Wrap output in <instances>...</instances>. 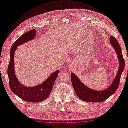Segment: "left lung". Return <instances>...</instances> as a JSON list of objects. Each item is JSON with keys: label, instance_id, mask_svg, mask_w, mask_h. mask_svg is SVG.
<instances>
[{"label": "left lung", "instance_id": "obj_1", "mask_svg": "<svg viewBox=\"0 0 128 128\" xmlns=\"http://www.w3.org/2000/svg\"><path fill=\"white\" fill-rule=\"evenodd\" d=\"M110 43L116 51L119 62L118 69L113 82L106 89L102 90H96L87 87L79 80V78L73 72L71 74V80L74 89L77 96L80 100L88 102H101L106 100L116 92L119 85L121 74L124 69V60L119 43L116 38L110 36Z\"/></svg>", "mask_w": 128, "mask_h": 128}]
</instances>
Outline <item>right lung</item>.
Here are the masks:
<instances>
[{
	"instance_id": "add662e5",
	"label": "right lung",
	"mask_w": 128,
	"mask_h": 128,
	"mask_svg": "<svg viewBox=\"0 0 128 128\" xmlns=\"http://www.w3.org/2000/svg\"><path fill=\"white\" fill-rule=\"evenodd\" d=\"M36 36V29L29 30L22 35L12 44L10 50V60L7 74L10 86L12 91L26 102H39L46 100L49 96L59 70L51 74L42 84L33 87L26 86L19 82L17 78L14 67V54L18 46L33 39Z\"/></svg>"
}]
</instances>
